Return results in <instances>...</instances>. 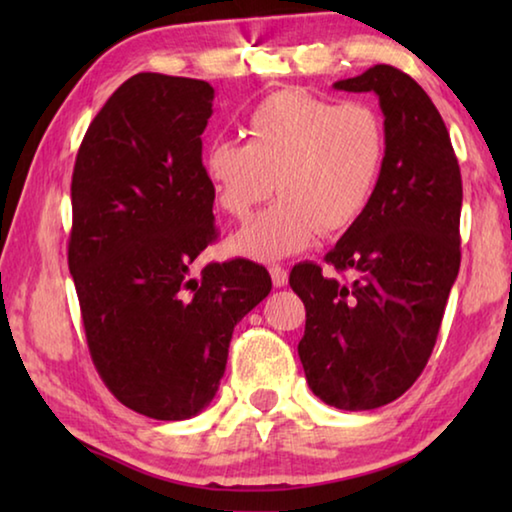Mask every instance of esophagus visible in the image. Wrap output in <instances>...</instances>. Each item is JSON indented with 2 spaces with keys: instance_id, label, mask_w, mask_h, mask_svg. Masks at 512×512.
<instances>
[{
  "instance_id": "obj_1",
  "label": "esophagus",
  "mask_w": 512,
  "mask_h": 512,
  "mask_svg": "<svg viewBox=\"0 0 512 512\" xmlns=\"http://www.w3.org/2000/svg\"><path fill=\"white\" fill-rule=\"evenodd\" d=\"M268 271H271V280H273V284H275L277 289H280V287H287V282H289V273H287V268L280 266V264H273L271 268H268Z\"/></svg>"
}]
</instances>
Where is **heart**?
I'll return each instance as SVG.
<instances>
[{
	"mask_svg": "<svg viewBox=\"0 0 512 512\" xmlns=\"http://www.w3.org/2000/svg\"><path fill=\"white\" fill-rule=\"evenodd\" d=\"M386 126L363 101H329L305 90L271 94L250 110L246 142L212 140L203 173L221 212L246 219L273 192L280 198L232 235L235 255L273 262L316 235L352 228L377 194Z\"/></svg>",
	"mask_w": 512,
	"mask_h": 512,
	"instance_id": "obj_1",
	"label": "heart"
}]
</instances>
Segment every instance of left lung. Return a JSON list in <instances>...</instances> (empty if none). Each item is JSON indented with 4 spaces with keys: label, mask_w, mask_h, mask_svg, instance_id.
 <instances>
[{
    "label": "left lung",
    "mask_w": 512,
    "mask_h": 512,
    "mask_svg": "<svg viewBox=\"0 0 512 512\" xmlns=\"http://www.w3.org/2000/svg\"><path fill=\"white\" fill-rule=\"evenodd\" d=\"M334 90L375 92L386 126V162L366 214L318 264L293 266L305 302L298 354L325 404L368 411L409 391L427 366L461 266V169L447 126L409 74L375 65Z\"/></svg>",
    "instance_id": "1"
}]
</instances>
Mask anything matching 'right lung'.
I'll return each instance as SVG.
<instances>
[{
  "label": "right lung",
  "mask_w": 512,
  "mask_h": 512,
  "mask_svg": "<svg viewBox=\"0 0 512 512\" xmlns=\"http://www.w3.org/2000/svg\"><path fill=\"white\" fill-rule=\"evenodd\" d=\"M212 101L205 81L135 74L74 164L67 259L92 361L121 404L155 420L214 400L235 325L273 287L248 259L189 275L216 237L201 140Z\"/></svg>",
  "instance_id": "obj_1"
}]
</instances>
